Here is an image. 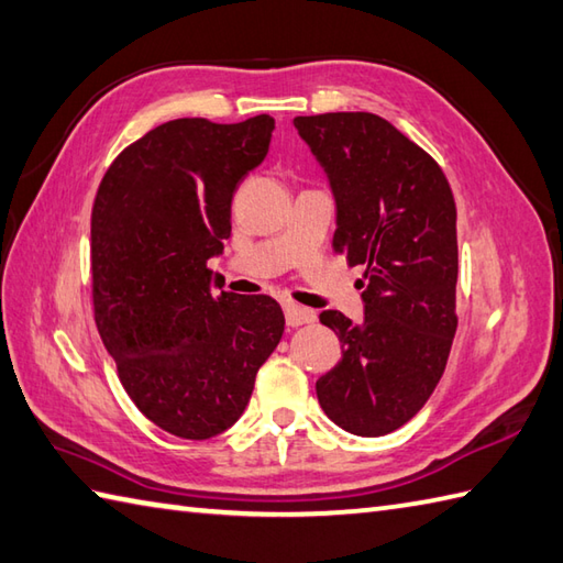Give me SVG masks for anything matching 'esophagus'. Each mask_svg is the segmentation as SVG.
Here are the masks:
<instances>
[{
	"instance_id": "34e87169",
	"label": "esophagus",
	"mask_w": 563,
	"mask_h": 563,
	"mask_svg": "<svg viewBox=\"0 0 563 563\" xmlns=\"http://www.w3.org/2000/svg\"><path fill=\"white\" fill-rule=\"evenodd\" d=\"M284 318H286V325H306V323H313L316 320V311H311V308H303L298 306L294 301H286L284 303Z\"/></svg>"
}]
</instances>
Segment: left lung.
Listing matches in <instances>:
<instances>
[{
  "instance_id": "1",
  "label": "left lung",
  "mask_w": 563,
  "mask_h": 563,
  "mask_svg": "<svg viewBox=\"0 0 563 563\" xmlns=\"http://www.w3.org/2000/svg\"><path fill=\"white\" fill-rule=\"evenodd\" d=\"M328 175L335 252L364 265V318L323 311L342 360L316 382L325 416L360 438L398 430L428 404L456 332V206L444 172L376 113L296 117ZM364 286V284H362Z\"/></svg>"
}]
</instances>
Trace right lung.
I'll return each instance as SVG.
<instances>
[{"label": "right lung", "mask_w": 563, "mask_h": 563, "mask_svg": "<svg viewBox=\"0 0 563 563\" xmlns=\"http://www.w3.org/2000/svg\"><path fill=\"white\" fill-rule=\"evenodd\" d=\"M274 119H175L113 159L91 209V298L101 342L137 410L185 440L243 416L279 345L269 296L213 294L209 260L231 235V201L267 157Z\"/></svg>", "instance_id": "add662e5"}]
</instances>
